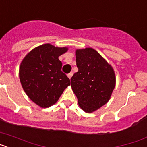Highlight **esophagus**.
Segmentation results:
<instances>
[{"instance_id": "obj_1", "label": "esophagus", "mask_w": 147, "mask_h": 147, "mask_svg": "<svg viewBox=\"0 0 147 147\" xmlns=\"http://www.w3.org/2000/svg\"><path fill=\"white\" fill-rule=\"evenodd\" d=\"M73 76V72L69 73V74H67V77L69 78V79H71V76Z\"/></svg>"}]
</instances>
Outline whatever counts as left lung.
I'll list each match as a JSON object with an SVG mask.
<instances>
[{
    "mask_svg": "<svg viewBox=\"0 0 147 147\" xmlns=\"http://www.w3.org/2000/svg\"><path fill=\"white\" fill-rule=\"evenodd\" d=\"M78 72L71 77V88L80 107L93 113L107 103L115 86L113 67L92 48L76 49Z\"/></svg>",
    "mask_w": 147,
    "mask_h": 147,
    "instance_id": "1",
    "label": "left lung"
}]
</instances>
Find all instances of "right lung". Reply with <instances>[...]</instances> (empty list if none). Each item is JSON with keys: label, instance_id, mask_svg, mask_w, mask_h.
<instances>
[{"label": "right lung", "instance_id": "obj_1", "mask_svg": "<svg viewBox=\"0 0 147 147\" xmlns=\"http://www.w3.org/2000/svg\"><path fill=\"white\" fill-rule=\"evenodd\" d=\"M49 43L32 49L20 63L19 77L28 98L41 107H49L57 102L64 90L71 85L62 72L59 57L67 51Z\"/></svg>", "mask_w": 147, "mask_h": 147}]
</instances>
